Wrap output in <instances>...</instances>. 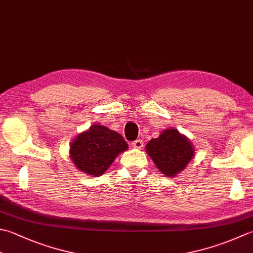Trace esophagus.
Returning <instances> with one entry per match:
<instances>
[{
  "label": "esophagus",
  "instance_id": "obj_1",
  "mask_svg": "<svg viewBox=\"0 0 253 253\" xmlns=\"http://www.w3.org/2000/svg\"><path fill=\"white\" fill-rule=\"evenodd\" d=\"M131 146L133 148H137V149H140V148H142V146H143V141L141 139H137V140L131 142Z\"/></svg>",
  "mask_w": 253,
  "mask_h": 253
}]
</instances>
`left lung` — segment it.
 I'll return each mask as SVG.
<instances>
[{"mask_svg": "<svg viewBox=\"0 0 253 253\" xmlns=\"http://www.w3.org/2000/svg\"><path fill=\"white\" fill-rule=\"evenodd\" d=\"M146 150L158 169L167 176L177 174L194 156L192 143L176 129L162 131L159 137L147 143Z\"/></svg>", "mask_w": 253, "mask_h": 253, "instance_id": "1", "label": "left lung"}]
</instances>
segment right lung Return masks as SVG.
Returning a JSON list of instances; mask_svg holds the SVG:
<instances>
[{
    "label": "right lung",
    "mask_w": 253,
    "mask_h": 253,
    "mask_svg": "<svg viewBox=\"0 0 253 253\" xmlns=\"http://www.w3.org/2000/svg\"><path fill=\"white\" fill-rule=\"evenodd\" d=\"M127 148V142L120 133L107 127L94 125L72 141L70 157L79 170L98 176Z\"/></svg>",
    "instance_id": "1"
}]
</instances>
